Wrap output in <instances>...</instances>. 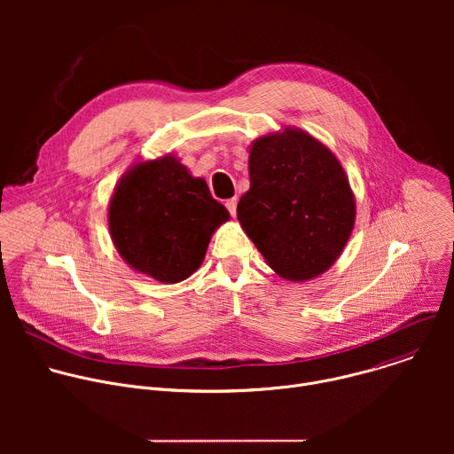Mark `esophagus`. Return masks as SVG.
Wrapping results in <instances>:
<instances>
[{
  "label": "esophagus",
  "instance_id": "1",
  "mask_svg": "<svg viewBox=\"0 0 454 454\" xmlns=\"http://www.w3.org/2000/svg\"><path fill=\"white\" fill-rule=\"evenodd\" d=\"M237 203H239V200L237 198H231V200H228L224 205H226V208H228V212L235 217V214H237Z\"/></svg>",
  "mask_w": 454,
  "mask_h": 454
}]
</instances>
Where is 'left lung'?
<instances>
[{
    "instance_id": "left-lung-1",
    "label": "left lung",
    "mask_w": 454,
    "mask_h": 454,
    "mask_svg": "<svg viewBox=\"0 0 454 454\" xmlns=\"http://www.w3.org/2000/svg\"><path fill=\"white\" fill-rule=\"evenodd\" d=\"M237 217L271 270L307 280L334 264L352 233L356 203L336 156L312 137L286 129L254 140L249 190Z\"/></svg>"
}]
</instances>
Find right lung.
<instances>
[{"mask_svg": "<svg viewBox=\"0 0 454 454\" xmlns=\"http://www.w3.org/2000/svg\"><path fill=\"white\" fill-rule=\"evenodd\" d=\"M228 219L207 181L172 156L129 170L109 205L111 237L123 261L167 284L201 266L212 233Z\"/></svg>", "mask_w": 454, "mask_h": 454, "instance_id": "add662e5", "label": "right lung"}]
</instances>
